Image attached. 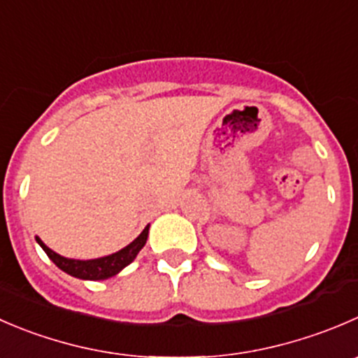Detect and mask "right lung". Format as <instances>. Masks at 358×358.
<instances>
[{
  "instance_id": "add662e5",
  "label": "right lung",
  "mask_w": 358,
  "mask_h": 358,
  "mask_svg": "<svg viewBox=\"0 0 358 358\" xmlns=\"http://www.w3.org/2000/svg\"><path fill=\"white\" fill-rule=\"evenodd\" d=\"M148 227H150V225H147V227L143 229V232H141L133 243H129L126 248L119 250V252L112 253V255L101 257V259H91V260L66 259V257L59 255V253H55L54 250L48 248V246L45 245L38 236H36V241L38 245L43 248V252L47 253L48 259H50L59 269L68 273V275L75 276V278H80V280H106L115 276L117 273L122 271L124 267L129 266V264L136 259L140 250L143 248L145 243H147Z\"/></svg>"
}]
</instances>
